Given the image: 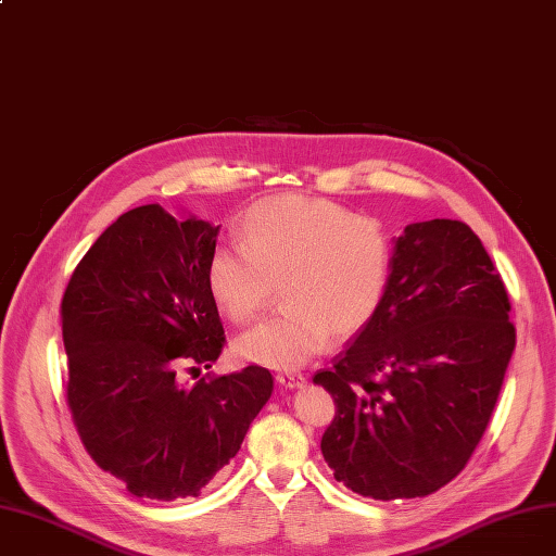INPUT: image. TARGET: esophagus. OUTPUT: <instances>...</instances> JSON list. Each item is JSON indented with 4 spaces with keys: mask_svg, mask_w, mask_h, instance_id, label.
I'll return each mask as SVG.
<instances>
[{
    "mask_svg": "<svg viewBox=\"0 0 556 556\" xmlns=\"http://www.w3.org/2000/svg\"><path fill=\"white\" fill-rule=\"evenodd\" d=\"M277 383L279 386H283V388H304V383H306V378L302 376V374H298V371H279L277 374Z\"/></svg>",
    "mask_w": 556,
    "mask_h": 556,
    "instance_id": "1",
    "label": "esophagus"
}]
</instances>
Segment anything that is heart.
Returning <instances> with one entry per match:
<instances>
[{
    "mask_svg": "<svg viewBox=\"0 0 556 556\" xmlns=\"http://www.w3.org/2000/svg\"><path fill=\"white\" fill-rule=\"evenodd\" d=\"M237 241L207 258V288L218 311L233 325L252 323L266 308L273 283L283 304L233 344L245 361L302 367L327 336L358 333L386 298L392 266L386 227L331 200H261L241 216Z\"/></svg>",
    "mask_w": 556,
    "mask_h": 556,
    "instance_id": "heart-1",
    "label": "heart"
}]
</instances>
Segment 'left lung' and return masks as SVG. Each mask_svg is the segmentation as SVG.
Returning <instances> with one entry per match:
<instances>
[{"label": "left lung", "mask_w": 556, "mask_h": 556, "mask_svg": "<svg viewBox=\"0 0 556 556\" xmlns=\"http://www.w3.org/2000/svg\"><path fill=\"white\" fill-rule=\"evenodd\" d=\"M386 298L313 383L336 403L323 434L333 478L374 501L448 484L480 444L516 346L501 273L473 229L407 225Z\"/></svg>", "instance_id": "8db88e82"}]
</instances>
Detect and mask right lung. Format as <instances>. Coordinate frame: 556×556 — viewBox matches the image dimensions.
<instances>
[{
  "label": "right lung",
  "mask_w": 556,
  "mask_h": 556,
  "mask_svg": "<svg viewBox=\"0 0 556 556\" xmlns=\"http://www.w3.org/2000/svg\"><path fill=\"white\" fill-rule=\"evenodd\" d=\"M218 227L160 204L116 218L76 266L61 304L67 405L80 442L137 498H193L239 453L273 394L258 365L195 386L225 346L207 288Z\"/></svg>",
  "instance_id": "add662e5"
}]
</instances>
